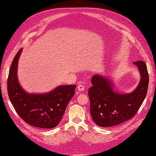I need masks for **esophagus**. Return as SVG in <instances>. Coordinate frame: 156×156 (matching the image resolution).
Masks as SVG:
<instances>
[{
	"mask_svg": "<svg viewBox=\"0 0 156 156\" xmlns=\"http://www.w3.org/2000/svg\"><path fill=\"white\" fill-rule=\"evenodd\" d=\"M78 91H80V92H81V91H83L84 90V87L82 85H78Z\"/></svg>",
	"mask_w": 156,
	"mask_h": 156,
	"instance_id": "34e87169",
	"label": "esophagus"
}]
</instances>
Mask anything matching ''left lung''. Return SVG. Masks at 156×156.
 <instances>
[{
    "mask_svg": "<svg viewBox=\"0 0 156 156\" xmlns=\"http://www.w3.org/2000/svg\"><path fill=\"white\" fill-rule=\"evenodd\" d=\"M133 64L137 67L140 79L130 93L117 90L110 76L99 74L92 76V87L88 90L90 109L92 119L98 126L111 127L119 125L133 117L142 104L148 89V71L144 61Z\"/></svg>",
    "mask_w": 156,
    "mask_h": 156,
    "instance_id": "1",
    "label": "left lung"
}]
</instances>
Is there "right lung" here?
<instances>
[{
  "mask_svg": "<svg viewBox=\"0 0 156 156\" xmlns=\"http://www.w3.org/2000/svg\"><path fill=\"white\" fill-rule=\"evenodd\" d=\"M21 48L16 55L7 79L9 99L18 115L28 124L40 128L57 126L75 92L76 85H59L47 93H29L20 85L18 68Z\"/></svg>",
  "mask_w": 156,
  "mask_h": 156,
  "instance_id": "1",
  "label": "right lung"
}]
</instances>
